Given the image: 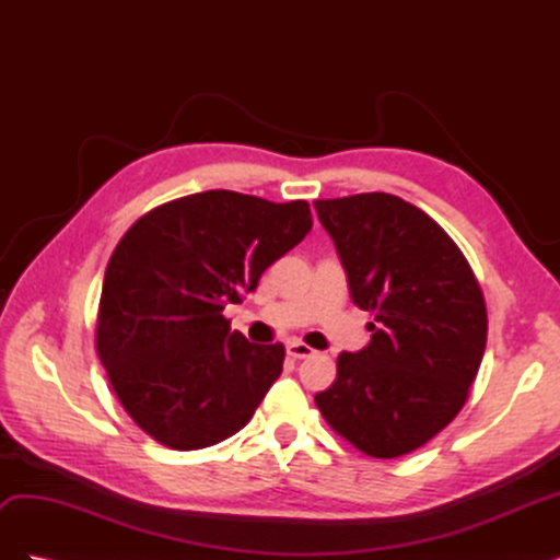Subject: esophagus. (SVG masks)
I'll return each instance as SVG.
<instances>
[{
	"instance_id": "esophagus-1",
	"label": "esophagus",
	"mask_w": 560,
	"mask_h": 560,
	"mask_svg": "<svg viewBox=\"0 0 560 560\" xmlns=\"http://www.w3.org/2000/svg\"><path fill=\"white\" fill-rule=\"evenodd\" d=\"M287 354L294 360H306V358H311V354H315V350L301 341H287Z\"/></svg>"
}]
</instances>
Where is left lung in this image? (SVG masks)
Listing matches in <instances>:
<instances>
[{"label": "left lung", "mask_w": 560, "mask_h": 560, "mask_svg": "<svg viewBox=\"0 0 560 560\" xmlns=\"http://www.w3.org/2000/svg\"><path fill=\"white\" fill-rule=\"evenodd\" d=\"M371 341L341 352L319 413L371 457L428 444L463 409L488 317L467 259L432 217L389 194L315 200Z\"/></svg>", "instance_id": "left-lung-1"}]
</instances>
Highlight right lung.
<instances>
[{
    "label": "right lung",
    "instance_id": "obj_1",
    "mask_svg": "<svg viewBox=\"0 0 560 560\" xmlns=\"http://www.w3.org/2000/svg\"><path fill=\"white\" fill-rule=\"evenodd\" d=\"M313 229L306 200L202 191L151 210L116 245L97 354L128 416L159 444L196 451L247 425L284 348L249 343L222 315Z\"/></svg>",
    "mask_w": 560,
    "mask_h": 560
}]
</instances>
